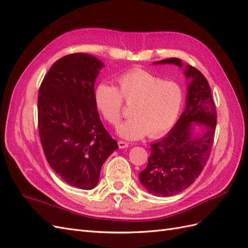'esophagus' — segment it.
<instances>
[{
	"instance_id": "esophagus-1",
	"label": "esophagus",
	"mask_w": 248,
	"mask_h": 248,
	"mask_svg": "<svg viewBox=\"0 0 248 248\" xmlns=\"http://www.w3.org/2000/svg\"><path fill=\"white\" fill-rule=\"evenodd\" d=\"M118 146H119L120 149H125V148L128 147V142L123 141V140H119L118 141Z\"/></svg>"
}]
</instances>
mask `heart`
I'll list each match as a JSON object with an SVG mask.
<instances>
[{"label": "heart", "instance_id": "b5f03b06", "mask_svg": "<svg viewBox=\"0 0 248 248\" xmlns=\"http://www.w3.org/2000/svg\"><path fill=\"white\" fill-rule=\"evenodd\" d=\"M119 89L101 82L94 90L95 106L104 120L118 125L122 118L123 99L133 104L125 123L119 126V136L140 140L148 136L158 138L177 122L184 102V92L178 82L144 69H133L118 78Z\"/></svg>", "mask_w": 248, "mask_h": 248}]
</instances>
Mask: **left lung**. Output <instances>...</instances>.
Masks as SVG:
<instances>
[{"instance_id":"left-lung-1","label":"left lung","mask_w":248,"mask_h":248,"mask_svg":"<svg viewBox=\"0 0 248 248\" xmlns=\"http://www.w3.org/2000/svg\"><path fill=\"white\" fill-rule=\"evenodd\" d=\"M153 64L183 67L178 58L164 59ZM186 107L175 126L162 140L151 144L148 164L139 177L148 192L170 197L183 191L200 176L211 153L216 127V108L208 80L197 68L186 65ZM196 125L203 132L193 135Z\"/></svg>"}]
</instances>
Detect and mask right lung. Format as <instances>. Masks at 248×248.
<instances>
[{
  "label": "right lung",
  "mask_w": 248,
  "mask_h": 248,
  "mask_svg": "<svg viewBox=\"0 0 248 248\" xmlns=\"http://www.w3.org/2000/svg\"><path fill=\"white\" fill-rule=\"evenodd\" d=\"M103 63L87 54L59 59L38 94V129L44 155L66 183L93 189L102 164L118 149L94 102V84Z\"/></svg>",
  "instance_id": "right-lung-1"
}]
</instances>
